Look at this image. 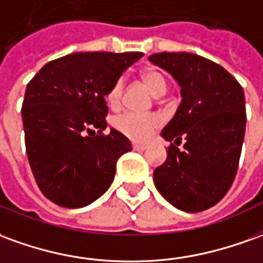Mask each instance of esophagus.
<instances>
[{
  "label": "esophagus",
  "mask_w": 263,
  "mask_h": 263,
  "mask_svg": "<svg viewBox=\"0 0 263 263\" xmlns=\"http://www.w3.org/2000/svg\"><path fill=\"white\" fill-rule=\"evenodd\" d=\"M132 148H134V151H145L146 149V145L137 144V142H134V144H132Z\"/></svg>",
  "instance_id": "34e87169"
}]
</instances>
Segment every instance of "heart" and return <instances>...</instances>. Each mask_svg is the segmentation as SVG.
Returning <instances> with one entry per match:
<instances>
[{"mask_svg": "<svg viewBox=\"0 0 263 263\" xmlns=\"http://www.w3.org/2000/svg\"><path fill=\"white\" fill-rule=\"evenodd\" d=\"M141 78L154 95L159 97L166 92V82L157 69L154 68L145 69L141 74ZM122 89H124V82L122 80H117L106 91L105 101L111 108L119 105L121 98H122ZM159 124H161V118L157 114L124 112L114 117L112 119V125L117 131L139 142L146 141Z\"/></svg>", "mask_w": 263, "mask_h": 263, "instance_id": "obj_1", "label": "heart"}]
</instances>
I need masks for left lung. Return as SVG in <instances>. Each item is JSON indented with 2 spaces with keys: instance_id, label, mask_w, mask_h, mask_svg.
Instances as JSON below:
<instances>
[{
  "instance_id": "obj_1",
  "label": "left lung",
  "mask_w": 263,
  "mask_h": 263,
  "mask_svg": "<svg viewBox=\"0 0 263 263\" xmlns=\"http://www.w3.org/2000/svg\"><path fill=\"white\" fill-rule=\"evenodd\" d=\"M148 60L174 77L182 97L161 132L171 146L154 182L175 208L201 212L227 195L236 175L247 125L243 89L225 68L201 55L159 52ZM181 142L184 148H178Z\"/></svg>"
}]
</instances>
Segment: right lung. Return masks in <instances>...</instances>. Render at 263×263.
Segmentation results:
<instances>
[{"instance_id": "right-lung-1", "label": "right lung", "mask_w": 263, "mask_h": 263, "mask_svg": "<svg viewBox=\"0 0 263 263\" xmlns=\"http://www.w3.org/2000/svg\"><path fill=\"white\" fill-rule=\"evenodd\" d=\"M141 57L75 52L45 64L28 82L21 109L25 148L36 185L49 201L82 208L111 186L118 158L132 146L117 129L102 134L105 93Z\"/></svg>"}]
</instances>
